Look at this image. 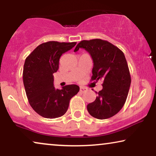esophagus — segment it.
<instances>
[{
    "mask_svg": "<svg viewBox=\"0 0 156 156\" xmlns=\"http://www.w3.org/2000/svg\"><path fill=\"white\" fill-rule=\"evenodd\" d=\"M87 91V89H86L85 87H80V92L81 93H84Z\"/></svg>",
    "mask_w": 156,
    "mask_h": 156,
    "instance_id": "34e87169",
    "label": "esophagus"
}]
</instances>
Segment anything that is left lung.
Instances as JSON below:
<instances>
[{
  "mask_svg": "<svg viewBox=\"0 0 156 156\" xmlns=\"http://www.w3.org/2000/svg\"><path fill=\"white\" fill-rule=\"evenodd\" d=\"M80 48L85 49L93 60L91 80H103L96 100L87 105L88 112L95 118H110L122 108L129 90L131 76L125 56L113 44L98 39L82 41L74 51Z\"/></svg>",
  "mask_w": 156,
  "mask_h": 156,
  "instance_id": "left-lung-1",
  "label": "left lung"
}]
</instances>
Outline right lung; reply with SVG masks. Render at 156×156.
Wrapping results in <instances>:
<instances>
[{"label":"right lung","instance_id":"add662e5","mask_svg":"<svg viewBox=\"0 0 156 156\" xmlns=\"http://www.w3.org/2000/svg\"><path fill=\"white\" fill-rule=\"evenodd\" d=\"M76 42L48 41L40 44L26 58L23 69V83L29 103L34 110L45 118L53 119L67 112L70 99L80 91L76 84L56 89L53 73L58 71L63 53Z\"/></svg>","mask_w":156,"mask_h":156}]
</instances>
